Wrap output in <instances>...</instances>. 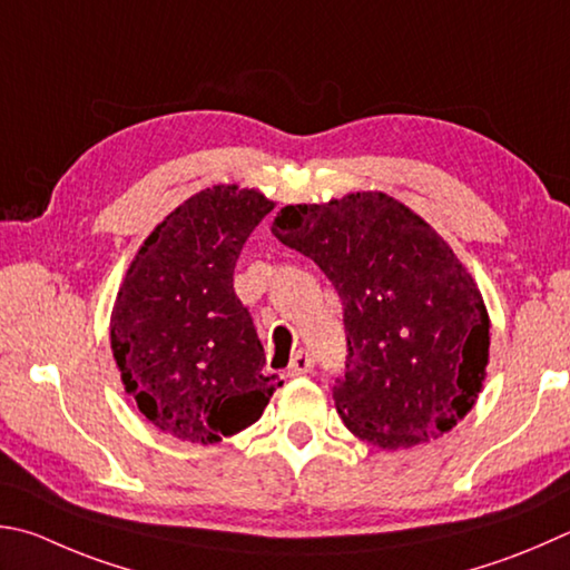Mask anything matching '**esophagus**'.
<instances>
[{"label":"esophagus","instance_id":"34e87169","mask_svg":"<svg viewBox=\"0 0 570 570\" xmlns=\"http://www.w3.org/2000/svg\"><path fill=\"white\" fill-rule=\"evenodd\" d=\"M312 368H314V356L302 348L292 356V364H288V376H304Z\"/></svg>","mask_w":570,"mask_h":570}]
</instances>
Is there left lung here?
<instances>
[{
  "instance_id": "obj_1",
  "label": "left lung",
  "mask_w": 570,
  "mask_h": 570,
  "mask_svg": "<svg viewBox=\"0 0 570 570\" xmlns=\"http://www.w3.org/2000/svg\"><path fill=\"white\" fill-rule=\"evenodd\" d=\"M272 234L314 258L344 304L334 403L346 429L396 451L456 426L485 381L491 318L443 236L384 191L288 204Z\"/></svg>"
}]
</instances>
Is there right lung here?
<instances>
[{"mask_svg": "<svg viewBox=\"0 0 570 570\" xmlns=\"http://www.w3.org/2000/svg\"><path fill=\"white\" fill-rule=\"evenodd\" d=\"M274 209L258 189L216 184L179 204L127 268L111 308L121 384L154 426L189 443L252 426L284 384L266 374L234 266Z\"/></svg>", "mask_w": 570, "mask_h": 570, "instance_id": "obj_1", "label": "right lung"}]
</instances>
